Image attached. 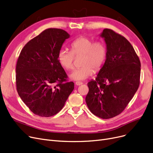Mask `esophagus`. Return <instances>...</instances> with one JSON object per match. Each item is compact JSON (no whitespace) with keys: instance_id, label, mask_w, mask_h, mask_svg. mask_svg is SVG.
Wrapping results in <instances>:
<instances>
[{"instance_id":"obj_1","label":"esophagus","mask_w":153,"mask_h":153,"mask_svg":"<svg viewBox=\"0 0 153 153\" xmlns=\"http://www.w3.org/2000/svg\"><path fill=\"white\" fill-rule=\"evenodd\" d=\"M76 85H81V84H82L83 83L82 82H79V81H77V82H76Z\"/></svg>"}]
</instances>
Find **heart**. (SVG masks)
<instances>
[{"instance_id":"obj_1","label":"heart","mask_w":153,"mask_h":153,"mask_svg":"<svg viewBox=\"0 0 153 153\" xmlns=\"http://www.w3.org/2000/svg\"><path fill=\"white\" fill-rule=\"evenodd\" d=\"M71 51L62 48L58 52L59 63L66 70L73 68L74 56L83 55L81 68L72 71L69 77L73 81H84L91 76L95 71H98L104 64L107 56V48L101 41L93 42L87 37H80L71 43Z\"/></svg>"}]
</instances>
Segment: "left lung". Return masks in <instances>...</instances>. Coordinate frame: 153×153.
Here are the masks:
<instances>
[{"label":"left lung","instance_id":"obj_1","mask_svg":"<svg viewBox=\"0 0 153 153\" xmlns=\"http://www.w3.org/2000/svg\"><path fill=\"white\" fill-rule=\"evenodd\" d=\"M104 39L107 56L96 80L88 84L85 102L93 114L114 117L123 111L139 85L141 63L130 42L109 29L99 35Z\"/></svg>","mask_w":153,"mask_h":153}]
</instances>
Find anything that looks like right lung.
<instances>
[{
  "label": "right lung",
  "instance_id": "1",
  "mask_svg": "<svg viewBox=\"0 0 153 153\" xmlns=\"http://www.w3.org/2000/svg\"><path fill=\"white\" fill-rule=\"evenodd\" d=\"M68 33L48 29L29 41L22 49L16 65L17 92L33 113L51 117L60 111L74 90L73 82L57 60L58 52Z\"/></svg>",
  "mask_w": 153,
  "mask_h": 153
}]
</instances>
